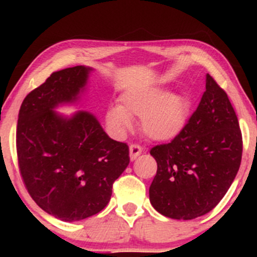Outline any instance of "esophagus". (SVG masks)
I'll return each instance as SVG.
<instances>
[{
    "label": "esophagus",
    "mask_w": 257,
    "mask_h": 257,
    "mask_svg": "<svg viewBox=\"0 0 257 257\" xmlns=\"http://www.w3.org/2000/svg\"><path fill=\"white\" fill-rule=\"evenodd\" d=\"M142 152H143V148H142L141 145L132 144L131 147H129V153H131V159L132 160H136L137 158H138L139 155L142 154Z\"/></svg>",
    "instance_id": "34e87169"
}]
</instances>
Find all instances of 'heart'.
I'll list each match as a JSON object with an SVG mask.
<instances>
[{"instance_id":"heart-1","label":"heart","mask_w":257,"mask_h":257,"mask_svg":"<svg viewBox=\"0 0 257 257\" xmlns=\"http://www.w3.org/2000/svg\"><path fill=\"white\" fill-rule=\"evenodd\" d=\"M120 105L105 112L108 128L115 137H123L133 125L131 116H141L142 132L153 141H170L185 128L190 102L183 94H169L160 88L124 93Z\"/></svg>"}]
</instances>
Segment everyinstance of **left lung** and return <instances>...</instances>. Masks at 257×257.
<instances>
[{
  "mask_svg": "<svg viewBox=\"0 0 257 257\" xmlns=\"http://www.w3.org/2000/svg\"><path fill=\"white\" fill-rule=\"evenodd\" d=\"M150 155L158 170L149 199L164 216L195 219L224 198L240 168L242 136L226 92L210 74L183 132L170 143L153 147Z\"/></svg>",
  "mask_w": 257,
  "mask_h": 257,
  "instance_id": "1",
  "label": "left lung"
}]
</instances>
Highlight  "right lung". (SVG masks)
<instances>
[{
    "label": "right lung",
    "instance_id": "right-lung-1",
    "mask_svg": "<svg viewBox=\"0 0 257 257\" xmlns=\"http://www.w3.org/2000/svg\"><path fill=\"white\" fill-rule=\"evenodd\" d=\"M90 68L53 72L27 94L16 131L20 174L41 209L63 221H78L102 211L113 183L129 164L126 143L107 136L92 114L66 119L53 108L73 102Z\"/></svg>",
    "mask_w": 257,
    "mask_h": 257
}]
</instances>
